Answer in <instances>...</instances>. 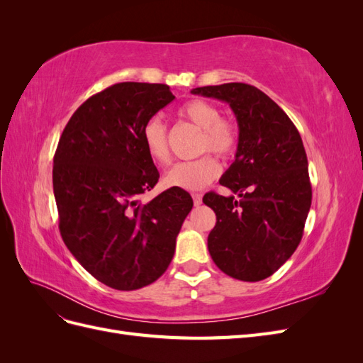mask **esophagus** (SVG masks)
Listing matches in <instances>:
<instances>
[{
  "label": "esophagus",
  "mask_w": 363,
  "mask_h": 363,
  "mask_svg": "<svg viewBox=\"0 0 363 363\" xmlns=\"http://www.w3.org/2000/svg\"><path fill=\"white\" fill-rule=\"evenodd\" d=\"M192 199H194V204H195V206H200V204L203 203L201 194H192Z\"/></svg>",
  "instance_id": "esophagus-1"
}]
</instances>
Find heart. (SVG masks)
I'll return each mask as SVG.
<instances>
[{"mask_svg": "<svg viewBox=\"0 0 363 363\" xmlns=\"http://www.w3.org/2000/svg\"><path fill=\"white\" fill-rule=\"evenodd\" d=\"M179 115L201 128V152L211 150L223 157L233 155L238 147V130L230 121L221 118V112L216 106L203 100H192L182 106ZM142 142H144V147L152 160L160 164L168 163V128L159 116L150 118L144 124ZM219 172H221V167H219L218 160L211 155H206L195 160L172 164L164 174L163 182L169 188L200 191L206 184L213 182Z\"/></svg>", "mask_w": 363, "mask_h": 363, "instance_id": "obj_1", "label": "heart"}]
</instances>
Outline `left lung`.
<instances>
[{
	"label": "left lung",
	"mask_w": 363,
	"mask_h": 363,
	"mask_svg": "<svg viewBox=\"0 0 363 363\" xmlns=\"http://www.w3.org/2000/svg\"><path fill=\"white\" fill-rule=\"evenodd\" d=\"M191 92L227 103L239 127L235 162L219 179L239 200L215 192L203 199L216 215L208 252L227 276L263 280L294 255L311 211L301 136L289 116L251 84L224 83Z\"/></svg>",
	"instance_id": "left-lung-1"
}]
</instances>
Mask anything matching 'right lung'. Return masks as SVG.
<instances>
[{"instance_id":"right-lung-1","label":"right lung","mask_w":363,"mask_h":363,"mask_svg":"<svg viewBox=\"0 0 363 363\" xmlns=\"http://www.w3.org/2000/svg\"><path fill=\"white\" fill-rule=\"evenodd\" d=\"M169 86L116 83L71 116L54 155L52 188L65 245L106 286L135 291L167 271L194 206L179 188L150 203L159 171L142 142L150 118L174 100Z\"/></svg>"}]
</instances>
